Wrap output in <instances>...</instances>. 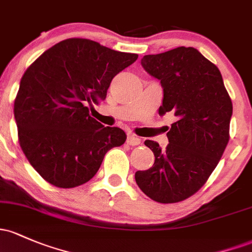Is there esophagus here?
Segmentation results:
<instances>
[{
    "label": "esophagus",
    "instance_id": "34e87169",
    "mask_svg": "<svg viewBox=\"0 0 252 252\" xmlns=\"http://www.w3.org/2000/svg\"><path fill=\"white\" fill-rule=\"evenodd\" d=\"M126 143H128L129 146H137L141 143V139L140 137L135 136L134 134H129L128 136H126Z\"/></svg>",
    "mask_w": 252,
    "mask_h": 252
}]
</instances>
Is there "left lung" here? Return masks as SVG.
Returning a JSON list of instances; mask_svg holds the SVG:
<instances>
[{"label": "left lung", "mask_w": 252, "mask_h": 252, "mask_svg": "<svg viewBox=\"0 0 252 252\" xmlns=\"http://www.w3.org/2000/svg\"><path fill=\"white\" fill-rule=\"evenodd\" d=\"M141 64L164 90L159 115L172 112L177 121L171 124L165 149L156 141H145L156 160L148 170L137 171L135 181L157 202H179L203 187L222 157L232 101L220 70L198 50L179 46L146 55Z\"/></svg>", "instance_id": "1"}]
</instances>
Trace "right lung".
Here are the masks:
<instances>
[{
  "label": "right lung",
  "mask_w": 252,
  "mask_h": 252,
  "mask_svg": "<svg viewBox=\"0 0 252 252\" xmlns=\"http://www.w3.org/2000/svg\"><path fill=\"white\" fill-rule=\"evenodd\" d=\"M137 57L70 38L27 68L14 117L21 149L46 182L64 189L79 187L94 177L107 151L126 142V132L91 117L87 104L104 100L113 77Z\"/></svg>",
  "instance_id": "add662e5"
}]
</instances>
